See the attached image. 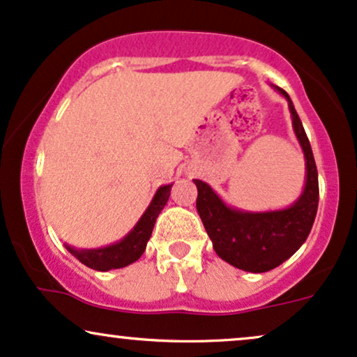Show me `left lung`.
Wrapping results in <instances>:
<instances>
[{
	"mask_svg": "<svg viewBox=\"0 0 357 357\" xmlns=\"http://www.w3.org/2000/svg\"><path fill=\"white\" fill-rule=\"evenodd\" d=\"M278 91L287 98L292 127L305 158V185L299 199L282 211L244 212L222 202L208 183L194 180L199 190L197 212L213 250L230 266L247 272L272 271L294 255L311 232L319 204V182L311 144L292 100L282 88Z\"/></svg>",
	"mask_w": 357,
	"mask_h": 357,
	"instance_id": "8db88e82",
	"label": "left lung"
}]
</instances>
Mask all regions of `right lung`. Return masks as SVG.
<instances>
[{
	"label": "right lung",
	"mask_w": 357,
	"mask_h": 357,
	"mask_svg": "<svg viewBox=\"0 0 357 357\" xmlns=\"http://www.w3.org/2000/svg\"><path fill=\"white\" fill-rule=\"evenodd\" d=\"M170 190L172 183L158 188L149 208L140 217V220L137 222L135 227L116 244L102 247V249H75L71 245L65 247L68 249L70 254H73L79 262L85 264L90 269L107 272L110 269H121V267L130 266L132 262L138 261L142 254L145 252L146 242L152 236L155 220H157L162 208L165 207L167 200L170 197Z\"/></svg>",
	"instance_id": "right-lung-1"
}]
</instances>
